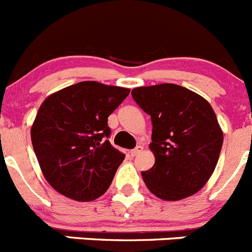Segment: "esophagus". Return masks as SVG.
<instances>
[{
	"label": "esophagus",
	"instance_id": "esophagus-1",
	"mask_svg": "<svg viewBox=\"0 0 252 252\" xmlns=\"http://www.w3.org/2000/svg\"><path fill=\"white\" fill-rule=\"evenodd\" d=\"M142 150H143V147H142V145H138L137 148H134V149L131 150V152H130V155H131V157H135V155L139 154V153L142 152Z\"/></svg>",
	"mask_w": 252,
	"mask_h": 252
}]
</instances>
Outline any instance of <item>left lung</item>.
Instances as JSON below:
<instances>
[{
  "label": "left lung",
  "mask_w": 252,
  "mask_h": 252,
  "mask_svg": "<svg viewBox=\"0 0 252 252\" xmlns=\"http://www.w3.org/2000/svg\"><path fill=\"white\" fill-rule=\"evenodd\" d=\"M131 97L153 123L155 164L142 173L148 189L165 201L196 194L213 175L224 140L210 103L173 83L138 87Z\"/></svg>",
  "instance_id": "8db88e82"
}]
</instances>
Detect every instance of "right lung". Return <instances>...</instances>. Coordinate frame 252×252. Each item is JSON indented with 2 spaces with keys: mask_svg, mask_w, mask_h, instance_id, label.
<instances>
[{
  "mask_svg": "<svg viewBox=\"0 0 252 252\" xmlns=\"http://www.w3.org/2000/svg\"><path fill=\"white\" fill-rule=\"evenodd\" d=\"M130 89L79 82L51 94L39 107L31 139L44 178L77 201L104 194L126 155L112 147L108 117Z\"/></svg>",
  "mask_w": 252,
  "mask_h": 252,
  "instance_id": "obj_1",
  "label": "right lung"
}]
</instances>
